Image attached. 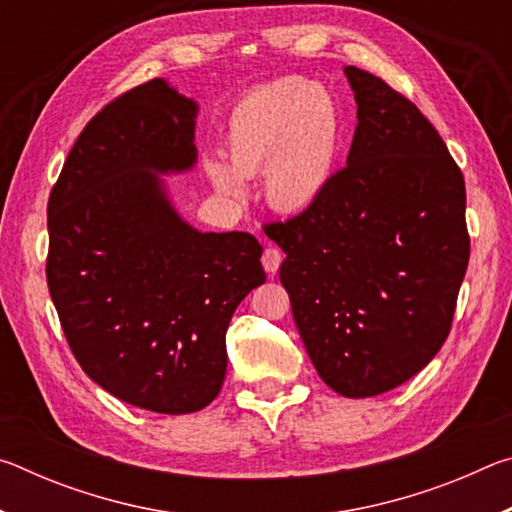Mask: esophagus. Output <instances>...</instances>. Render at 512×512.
Here are the masks:
<instances>
[{
    "label": "esophagus",
    "instance_id": "obj_1",
    "mask_svg": "<svg viewBox=\"0 0 512 512\" xmlns=\"http://www.w3.org/2000/svg\"><path fill=\"white\" fill-rule=\"evenodd\" d=\"M280 264H282V253H280V250H277V248L268 246V248L264 250V255H262L264 271H266L268 275H275L277 268H280Z\"/></svg>",
    "mask_w": 512,
    "mask_h": 512
}]
</instances>
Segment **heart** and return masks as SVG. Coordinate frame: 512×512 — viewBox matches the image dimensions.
Here are the masks:
<instances>
[{"instance_id":"obj_1","label":"heart","mask_w":512,"mask_h":512,"mask_svg":"<svg viewBox=\"0 0 512 512\" xmlns=\"http://www.w3.org/2000/svg\"><path fill=\"white\" fill-rule=\"evenodd\" d=\"M343 146L341 106L307 79L257 85L230 110L225 153L207 155L205 173L228 198H244V178L264 171V196L282 214L307 212L332 185Z\"/></svg>"}]
</instances>
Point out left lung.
Segmentation results:
<instances>
[{
    "mask_svg": "<svg viewBox=\"0 0 512 512\" xmlns=\"http://www.w3.org/2000/svg\"><path fill=\"white\" fill-rule=\"evenodd\" d=\"M357 131L327 194L266 225L280 282L320 379L343 397L391 391L427 366L452 327L470 259L463 173L413 103L345 67Z\"/></svg>",
    "mask_w": 512,
    "mask_h": 512,
    "instance_id": "obj_1",
    "label": "left lung"
}]
</instances>
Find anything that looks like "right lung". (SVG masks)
Here are the masks:
<instances>
[{"label": "right lung", "mask_w": 512, "mask_h": 512, "mask_svg": "<svg viewBox=\"0 0 512 512\" xmlns=\"http://www.w3.org/2000/svg\"><path fill=\"white\" fill-rule=\"evenodd\" d=\"M198 103L164 79L83 128L47 205V284L76 361L121 402L183 415L219 395L230 318L264 284L248 232H201L162 176L194 169Z\"/></svg>", "instance_id": "1"}]
</instances>
